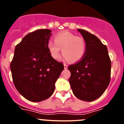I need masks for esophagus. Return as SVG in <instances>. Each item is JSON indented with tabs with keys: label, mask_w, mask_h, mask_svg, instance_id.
Instances as JSON below:
<instances>
[{
	"label": "esophagus",
	"mask_w": 124,
	"mask_h": 124,
	"mask_svg": "<svg viewBox=\"0 0 124 124\" xmlns=\"http://www.w3.org/2000/svg\"><path fill=\"white\" fill-rule=\"evenodd\" d=\"M64 68L65 69V70H66V69L68 68V65L66 64H64Z\"/></svg>",
	"instance_id": "34e87169"
}]
</instances>
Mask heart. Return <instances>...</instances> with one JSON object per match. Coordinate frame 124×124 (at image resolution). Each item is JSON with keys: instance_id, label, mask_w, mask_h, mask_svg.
Wrapping results in <instances>:
<instances>
[{"instance_id": "1", "label": "heart", "mask_w": 124, "mask_h": 124, "mask_svg": "<svg viewBox=\"0 0 124 124\" xmlns=\"http://www.w3.org/2000/svg\"><path fill=\"white\" fill-rule=\"evenodd\" d=\"M47 48L54 60L59 58L61 48L64 60L77 62L85 55L86 44L82 37H78L70 31H63L56 34L54 36V41L48 42Z\"/></svg>"}]
</instances>
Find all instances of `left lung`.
Instances as JSON below:
<instances>
[{"label": "left lung", "instance_id": "obj_1", "mask_svg": "<svg viewBox=\"0 0 124 124\" xmlns=\"http://www.w3.org/2000/svg\"><path fill=\"white\" fill-rule=\"evenodd\" d=\"M86 41L83 59L68 66L69 79L73 94L78 99L91 102L102 95L110 81L111 61L107 46L96 36L78 29Z\"/></svg>", "mask_w": 124, "mask_h": 124}]
</instances>
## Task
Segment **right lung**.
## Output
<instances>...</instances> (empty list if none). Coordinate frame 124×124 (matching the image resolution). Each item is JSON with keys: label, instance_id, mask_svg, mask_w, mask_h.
<instances>
[{"label": "right lung", "instance_id": "1", "mask_svg": "<svg viewBox=\"0 0 124 124\" xmlns=\"http://www.w3.org/2000/svg\"><path fill=\"white\" fill-rule=\"evenodd\" d=\"M48 29L27 34L15 48L10 63L12 79L18 93L31 102L50 97L64 65L53 59L47 48L51 35Z\"/></svg>", "mask_w": 124, "mask_h": 124}]
</instances>
